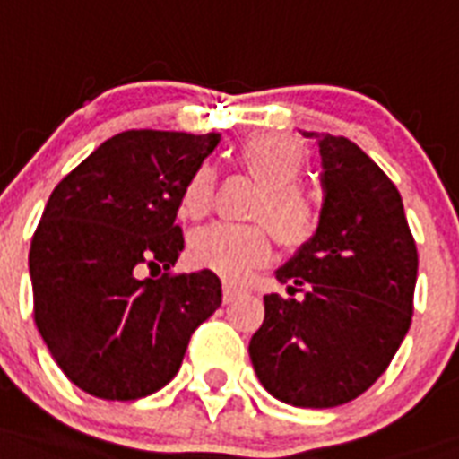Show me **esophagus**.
Instances as JSON below:
<instances>
[{"instance_id": "obj_1", "label": "esophagus", "mask_w": 459, "mask_h": 459, "mask_svg": "<svg viewBox=\"0 0 459 459\" xmlns=\"http://www.w3.org/2000/svg\"><path fill=\"white\" fill-rule=\"evenodd\" d=\"M240 292H242L240 288H236V285H230V282H226V285H223V304H230V301L236 299V297Z\"/></svg>"}]
</instances>
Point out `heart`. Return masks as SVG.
I'll use <instances>...</instances> for the list:
<instances>
[{"label":"heart","mask_w":459,"mask_h":459,"mask_svg":"<svg viewBox=\"0 0 459 459\" xmlns=\"http://www.w3.org/2000/svg\"><path fill=\"white\" fill-rule=\"evenodd\" d=\"M238 167L247 171L262 193L252 219L264 221L282 247H301L311 240L318 223L314 200L299 181L307 151L299 141L282 134H256L238 148ZM217 177L210 165L197 167L181 193V217L203 219L212 207ZM271 256V238L264 226L212 223L195 230L188 242L193 266L207 268L226 281H242L252 268Z\"/></svg>","instance_id":"b5f03b06"}]
</instances>
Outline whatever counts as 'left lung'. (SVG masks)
Instances as JSON below:
<instances>
[{"label": "left lung", "instance_id": "left-lung-1", "mask_svg": "<svg viewBox=\"0 0 459 459\" xmlns=\"http://www.w3.org/2000/svg\"><path fill=\"white\" fill-rule=\"evenodd\" d=\"M318 141L323 207L314 238L275 278L290 297H264L249 359L264 389L297 408L359 398L389 368L412 320L417 247L403 200L385 171L344 136ZM302 297L293 299V294Z\"/></svg>", "mask_w": 459, "mask_h": 459}]
</instances>
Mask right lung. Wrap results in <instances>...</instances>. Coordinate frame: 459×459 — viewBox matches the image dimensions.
<instances>
[{
    "mask_svg": "<svg viewBox=\"0 0 459 459\" xmlns=\"http://www.w3.org/2000/svg\"><path fill=\"white\" fill-rule=\"evenodd\" d=\"M219 134L129 129L56 186L30 245L35 323L65 377L106 401L151 396L221 307L212 271L169 273L181 193ZM148 267H165L143 279Z\"/></svg>",
    "mask_w": 459,
    "mask_h": 459,
    "instance_id": "add662e5",
    "label": "right lung"
}]
</instances>
